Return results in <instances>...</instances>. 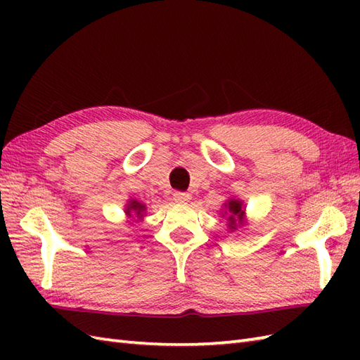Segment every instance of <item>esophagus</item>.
Listing matches in <instances>:
<instances>
[{
	"label": "esophagus",
	"mask_w": 360,
	"mask_h": 360,
	"mask_svg": "<svg viewBox=\"0 0 360 360\" xmlns=\"http://www.w3.org/2000/svg\"><path fill=\"white\" fill-rule=\"evenodd\" d=\"M173 200H174V202H178V204H187L190 201V195L184 193V192H176L173 195Z\"/></svg>",
	"instance_id": "obj_1"
}]
</instances>
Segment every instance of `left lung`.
I'll use <instances>...</instances> for the list:
<instances>
[{"mask_svg": "<svg viewBox=\"0 0 360 360\" xmlns=\"http://www.w3.org/2000/svg\"><path fill=\"white\" fill-rule=\"evenodd\" d=\"M223 207L224 210L221 212V217L226 218L229 232H236L243 226H246V205H244V201L238 200V198H229Z\"/></svg>", "mask_w": 360, "mask_h": 360, "instance_id": "left-lung-1", "label": "left lung"}]
</instances>
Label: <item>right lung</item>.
<instances>
[{"label": "right lung", "instance_id": "1", "mask_svg": "<svg viewBox=\"0 0 360 360\" xmlns=\"http://www.w3.org/2000/svg\"><path fill=\"white\" fill-rule=\"evenodd\" d=\"M125 217L128 224H136L139 223L147 215V205L142 201H137L134 198H129L125 204Z\"/></svg>", "mask_w": 360, "mask_h": 360}]
</instances>
